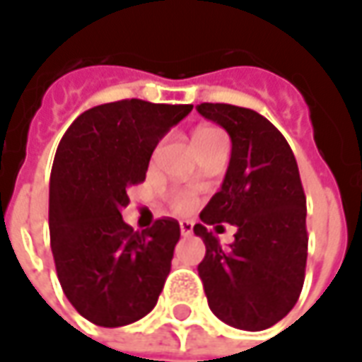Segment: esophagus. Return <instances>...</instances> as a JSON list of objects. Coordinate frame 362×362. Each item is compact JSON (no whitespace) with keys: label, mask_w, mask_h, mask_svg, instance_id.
I'll return each mask as SVG.
<instances>
[{"label":"esophagus","mask_w":362,"mask_h":362,"mask_svg":"<svg viewBox=\"0 0 362 362\" xmlns=\"http://www.w3.org/2000/svg\"><path fill=\"white\" fill-rule=\"evenodd\" d=\"M180 232H182V235H192V232H194V223L188 222V220H182Z\"/></svg>","instance_id":"esophagus-1"}]
</instances>
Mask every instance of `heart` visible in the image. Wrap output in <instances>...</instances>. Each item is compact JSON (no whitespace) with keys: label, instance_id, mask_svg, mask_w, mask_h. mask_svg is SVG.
<instances>
[{"label":"heart","instance_id":"b5f03b06","mask_svg":"<svg viewBox=\"0 0 362 362\" xmlns=\"http://www.w3.org/2000/svg\"><path fill=\"white\" fill-rule=\"evenodd\" d=\"M220 136H223L222 130L210 129V127L198 129L194 132V146L204 144V142H208V140L220 139ZM170 206L176 212H188V210H192V208L196 206V198L192 196L190 192H174L170 196Z\"/></svg>","mask_w":362,"mask_h":362}]
</instances>
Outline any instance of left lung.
Listing matches in <instances>:
<instances>
[{
	"instance_id": "obj_1",
	"label": "left lung",
	"mask_w": 362,
	"mask_h": 362,
	"mask_svg": "<svg viewBox=\"0 0 362 362\" xmlns=\"http://www.w3.org/2000/svg\"><path fill=\"white\" fill-rule=\"evenodd\" d=\"M196 109L232 139L222 188L194 226L206 243L198 274L214 315L235 329L264 331L293 309L303 289L309 238L299 168L284 134L259 112L223 103ZM222 221L238 228L230 248L205 228Z\"/></svg>"
}]
</instances>
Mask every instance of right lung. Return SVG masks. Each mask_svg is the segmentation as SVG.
<instances>
[{
	"label": "right lung",
	"instance_id": "add662e5",
	"mask_svg": "<svg viewBox=\"0 0 362 362\" xmlns=\"http://www.w3.org/2000/svg\"><path fill=\"white\" fill-rule=\"evenodd\" d=\"M192 105L124 98L78 115L59 142L49 184V233L59 284L98 327H122L154 309L170 274L180 223L134 232L120 210L146 178L158 140Z\"/></svg>",
	"mask_w": 362,
	"mask_h": 362
}]
</instances>
